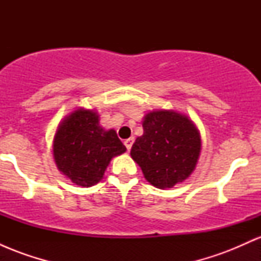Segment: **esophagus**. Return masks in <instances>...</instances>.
<instances>
[{"label": "esophagus", "instance_id": "1", "mask_svg": "<svg viewBox=\"0 0 261 261\" xmlns=\"http://www.w3.org/2000/svg\"><path fill=\"white\" fill-rule=\"evenodd\" d=\"M134 142H135V139L134 137H130V139L128 140H126L125 141V146H126V148H127V151H130L131 149V147H133V145H134Z\"/></svg>", "mask_w": 261, "mask_h": 261}]
</instances>
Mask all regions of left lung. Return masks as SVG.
Segmentation results:
<instances>
[{
	"mask_svg": "<svg viewBox=\"0 0 261 261\" xmlns=\"http://www.w3.org/2000/svg\"><path fill=\"white\" fill-rule=\"evenodd\" d=\"M143 135L131 148V157L146 180L158 189L173 188L195 169L201 139L194 122L174 110H154L142 121Z\"/></svg>",
	"mask_w": 261,
	"mask_h": 261,
	"instance_id": "8db88e82",
	"label": "left lung"
}]
</instances>
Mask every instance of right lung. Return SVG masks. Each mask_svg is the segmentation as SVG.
Returning <instances> with one entry per match:
<instances>
[{
    "instance_id": "obj_1",
    "label": "right lung",
    "mask_w": 261,
    "mask_h": 261,
    "mask_svg": "<svg viewBox=\"0 0 261 261\" xmlns=\"http://www.w3.org/2000/svg\"><path fill=\"white\" fill-rule=\"evenodd\" d=\"M126 151L115 130H104L99 115L83 108L60 122L53 143L56 166L80 187H92L103 178L115 155Z\"/></svg>"
}]
</instances>
